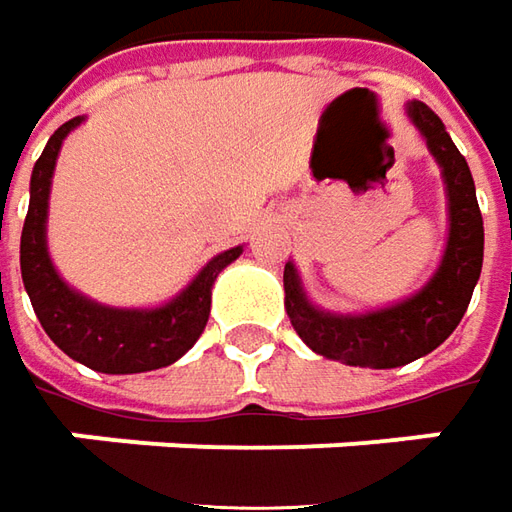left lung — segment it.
Segmentation results:
<instances>
[{"instance_id":"8db88e82","label":"left lung","mask_w":512,"mask_h":512,"mask_svg":"<svg viewBox=\"0 0 512 512\" xmlns=\"http://www.w3.org/2000/svg\"><path fill=\"white\" fill-rule=\"evenodd\" d=\"M408 115L428 140V149L437 157L448 185L451 233L434 279L417 296L389 310L332 315L315 310L301 293L296 267L290 262L284 267V307L298 338L312 352L346 366L394 369L437 349L462 321L482 273L485 228L471 168L428 106L414 101L408 104Z\"/></svg>"}]
</instances>
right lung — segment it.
<instances>
[{"label": "right lung", "instance_id": "obj_1", "mask_svg": "<svg viewBox=\"0 0 512 512\" xmlns=\"http://www.w3.org/2000/svg\"><path fill=\"white\" fill-rule=\"evenodd\" d=\"M78 123L81 118H72L64 126H58L56 135L47 140L44 152L33 166L30 208L22 228L24 290L50 341L72 360L104 375L152 372L183 358L197 344V338L208 324L214 279L225 264H231L242 253V248L219 253L202 267L200 276L180 296L157 310L101 307L70 290L58 279L56 267L47 256L44 222H47V197H50V180H53L61 140Z\"/></svg>", "mask_w": 512, "mask_h": 512}]
</instances>
